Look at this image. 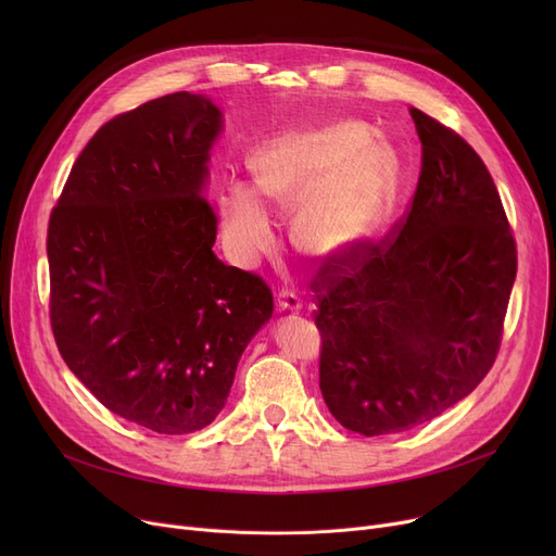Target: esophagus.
I'll use <instances>...</instances> for the list:
<instances>
[{
	"mask_svg": "<svg viewBox=\"0 0 556 556\" xmlns=\"http://www.w3.org/2000/svg\"><path fill=\"white\" fill-rule=\"evenodd\" d=\"M277 304H279L281 311H293V313H298L302 308L300 298L293 293V290H288V288L279 290V293H277Z\"/></svg>",
	"mask_w": 556,
	"mask_h": 556,
	"instance_id": "34e87169",
	"label": "esophagus"
}]
</instances>
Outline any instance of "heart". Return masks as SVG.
Returning <instances> with one entry per match:
<instances>
[{
	"instance_id": "heart-1",
	"label": "heart",
	"mask_w": 556,
	"mask_h": 556,
	"mask_svg": "<svg viewBox=\"0 0 556 556\" xmlns=\"http://www.w3.org/2000/svg\"><path fill=\"white\" fill-rule=\"evenodd\" d=\"M254 185L233 180L218 198L223 241L241 263H254L275 245V207H298L293 237L315 258H342L381 225L392 164L381 143L365 139L358 124L279 132L250 155Z\"/></svg>"
}]
</instances>
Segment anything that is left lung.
<instances>
[{
	"mask_svg": "<svg viewBox=\"0 0 556 556\" xmlns=\"http://www.w3.org/2000/svg\"><path fill=\"white\" fill-rule=\"evenodd\" d=\"M421 173L396 237L325 261L311 281L323 336L319 390L365 437L440 417L498 356L516 241L480 155L410 108Z\"/></svg>",
	"mask_w": 556,
	"mask_h": 556,
	"instance_id": "8db88e82",
	"label": "left lung"
}]
</instances>
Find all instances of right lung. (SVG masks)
I'll return each mask as SVG.
<instances>
[{
  "label": "right lung",
  "mask_w": 556,
  "mask_h": 556,
  "mask_svg": "<svg viewBox=\"0 0 556 556\" xmlns=\"http://www.w3.org/2000/svg\"><path fill=\"white\" fill-rule=\"evenodd\" d=\"M220 110L175 92L116 114L74 162L47 229L49 317L108 410L160 434L210 426L273 317L258 275L214 254L202 195Z\"/></svg>",
  "instance_id": "add662e5"
}]
</instances>
